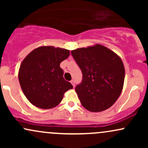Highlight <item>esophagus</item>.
<instances>
[{
  "instance_id": "1",
  "label": "esophagus",
  "mask_w": 148,
  "mask_h": 148,
  "mask_svg": "<svg viewBox=\"0 0 148 148\" xmlns=\"http://www.w3.org/2000/svg\"><path fill=\"white\" fill-rule=\"evenodd\" d=\"M70 82H71V84H72V86H73V87H75V81H74V80H72V81H70Z\"/></svg>"
}]
</instances>
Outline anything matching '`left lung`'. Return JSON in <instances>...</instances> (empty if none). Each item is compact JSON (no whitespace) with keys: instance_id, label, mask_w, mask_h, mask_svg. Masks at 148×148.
Masks as SVG:
<instances>
[{"instance_id":"obj_1","label":"left lung","mask_w":148,"mask_h":148,"mask_svg":"<svg viewBox=\"0 0 148 148\" xmlns=\"http://www.w3.org/2000/svg\"><path fill=\"white\" fill-rule=\"evenodd\" d=\"M71 53L83 74L75 88L82 106L91 112L108 109L123 90L125 70L121 58L98 44Z\"/></svg>"}]
</instances>
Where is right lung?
Returning a JSON list of instances; mask_svg holds the SVG:
<instances>
[{
    "mask_svg": "<svg viewBox=\"0 0 148 148\" xmlns=\"http://www.w3.org/2000/svg\"><path fill=\"white\" fill-rule=\"evenodd\" d=\"M69 56L67 49L43 46L34 49L22 61L18 81L23 94L37 108L56 107L72 85L63 78L61 62Z\"/></svg>",
    "mask_w": 148,
    "mask_h": 148,
    "instance_id": "add662e5",
    "label": "right lung"
}]
</instances>
